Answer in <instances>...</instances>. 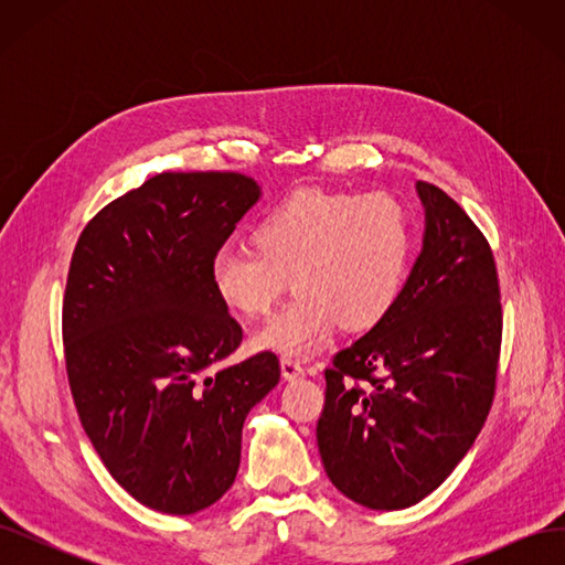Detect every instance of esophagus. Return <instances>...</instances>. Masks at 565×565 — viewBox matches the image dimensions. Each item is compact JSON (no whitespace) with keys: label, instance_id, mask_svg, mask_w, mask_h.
<instances>
[{"label":"esophagus","instance_id":"obj_1","mask_svg":"<svg viewBox=\"0 0 565 565\" xmlns=\"http://www.w3.org/2000/svg\"><path fill=\"white\" fill-rule=\"evenodd\" d=\"M280 372H282V377L287 382H295L297 377H301V374H303V367H301L299 361H295V358H282V361H280Z\"/></svg>","mask_w":565,"mask_h":565}]
</instances>
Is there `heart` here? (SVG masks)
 Segmentation results:
<instances>
[{
  "mask_svg": "<svg viewBox=\"0 0 565 565\" xmlns=\"http://www.w3.org/2000/svg\"><path fill=\"white\" fill-rule=\"evenodd\" d=\"M254 243L226 245L212 256L214 292L228 309L259 318L292 278L297 297L254 334V344L303 358L339 322L363 330L391 311L413 252V221L388 193L306 188L264 216Z\"/></svg>",
  "mask_w": 565,
  "mask_h": 565,
  "instance_id": "1",
  "label": "heart"
}]
</instances>
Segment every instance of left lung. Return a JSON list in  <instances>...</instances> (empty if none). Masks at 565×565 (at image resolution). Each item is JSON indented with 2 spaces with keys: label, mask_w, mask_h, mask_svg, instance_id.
I'll return each mask as SVG.
<instances>
[{
  "label": "left lung",
  "mask_w": 565,
  "mask_h": 565,
  "mask_svg": "<svg viewBox=\"0 0 565 565\" xmlns=\"http://www.w3.org/2000/svg\"><path fill=\"white\" fill-rule=\"evenodd\" d=\"M424 241L391 311L324 370L316 426L330 481L393 511L431 494L483 429L502 344L498 268L483 233L417 181Z\"/></svg>",
  "instance_id": "obj_1"
}]
</instances>
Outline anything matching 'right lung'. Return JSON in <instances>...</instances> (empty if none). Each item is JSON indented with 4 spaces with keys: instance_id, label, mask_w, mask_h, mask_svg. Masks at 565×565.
<instances>
[{
    "instance_id": "right-lung-1",
    "label": "right lung",
    "mask_w": 565,
    "mask_h": 565,
    "mask_svg": "<svg viewBox=\"0 0 565 565\" xmlns=\"http://www.w3.org/2000/svg\"><path fill=\"white\" fill-rule=\"evenodd\" d=\"M262 198L235 172H162L84 226L63 297L79 422L134 500L188 516L233 486L249 409L280 382L276 353L221 365L243 328L212 256Z\"/></svg>"
}]
</instances>
